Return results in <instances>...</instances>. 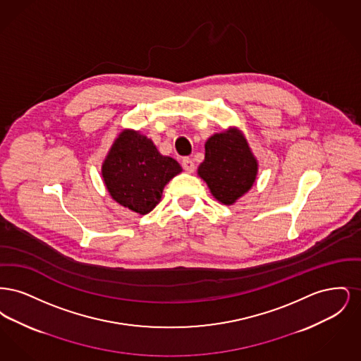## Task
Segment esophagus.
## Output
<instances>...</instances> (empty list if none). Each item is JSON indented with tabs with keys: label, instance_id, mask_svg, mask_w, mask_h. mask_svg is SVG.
Listing matches in <instances>:
<instances>
[{
	"label": "esophagus",
	"instance_id": "esophagus-1",
	"mask_svg": "<svg viewBox=\"0 0 361 361\" xmlns=\"http://www.w3.org/2000/svg\"><path fill=\"white\" fill-rule=\"evenodd\" d=\"M183 168L187 171L188 173H192L195 171V164H193V161L188 158V157H185V158H183Z\"/></svg>",
	"mask_w": 361,
	"mask_h": 361
}]
</instances>
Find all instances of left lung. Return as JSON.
I'll list each match as a JSON object with an SVG mask.
<instances>
[{"mask_svg":"<svg viewBox=\"0 0 361 361\" xmlns=\"http://www.w3.org/2000/svg\"><path fill=\"white\" fill-rule=\"evenodd\" d=\"M204 161L197 174L204 180L212 196L226 206L234 204L253 187L258 172L256 157L237 128L214 134L206 142Z\"/></svg>","mask_w":361,"mask_h":361,"instance_id":"obj_1","label":"left lung"}]
</instances>
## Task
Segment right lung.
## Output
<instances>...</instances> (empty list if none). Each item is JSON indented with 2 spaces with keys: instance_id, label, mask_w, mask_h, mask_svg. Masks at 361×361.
I'll list each match as a JSON object with an SVG mask.
<instances>
[{
  "instance_id": "add662e5",
  "label": "right lung",
  "mask_w": 361,
  "mask_h": 361,
  "mask_svg": "<svg viewBox=\"0 0 361 361\" xmlns=\"http://www.w3.org/2000/svg\"><path fill=\"white\" fill-rule=\"evenodd\" d=\"M181 171L176 159L161 154L152 139L134 130L121 131L102 166L112 199L140 215L159 203L165 185Z\"/></svg>"
}]
</instances>
